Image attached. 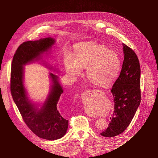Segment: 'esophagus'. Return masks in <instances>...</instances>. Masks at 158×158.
Segmentation results:
<instances>
[{
	"label": "esophagus",
	"mask_w": 158,
	"mask_h": 158,
	"mask_svg": "<svg viewBox=\"0 0 158 158\" xmlns=\"http://www.w3.org/2000/svg\"><path fill=\"white\" fill-rule=\"evenodd\" d=\"M89 115H91V116H92V114H90V113H89Z\"/></svg>",
	"instance_id": "obj_1"
}]
</instances>
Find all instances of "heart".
<instances>
[{
	"mask_svg": "<svg viewBox=\"0 0 158 158\" xmlns=\"http://www.w3.org/2000/svg\"><path fill=\"white\" fill-rule=\"evenodd\" d=\"M67 72L77 76L81 68H86V75L93 84L106 87L117 78L120 61L118 55L106 47L95 44L79 45L76 48L74 58L69 56L64 61Z\"/></svg>",
	"mask_w": 158,
	"mask_h": 158,
	"instance_id": "1",
	"label": "heart"
}]
</instances>
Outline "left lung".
Segmentation results:
<instances>
[{"mask_svg":"<svg viewBox=\"0 0 158 158\" xmlns=\"http://www.w3.org/2000/svg\"><path fill=\"white\" fill-rule=\"evenodd\" d=\"M124 60L117 79L111 89L114 98V111L107 128L101 135L117 136L125 131L133 118L141 102L140 66L135 51L123 44Z\"/></svg>","mask_w":158,"mask_h":158,"instance_id":"obj_1","label":"left lung"}]
</instances>
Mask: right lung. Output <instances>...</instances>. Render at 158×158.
I'll use <instances>...</instances> for the list:
<instances>
[{"instance_id":"obj_1","label":"right lung","mask_w":158,"mask_h":158,"mask_svg":"<svg viewBox=\"0 0 158 158\" xmlns=\"http://www.w3.org/2000/svg\"><path fill=\"white\" fill-rule=\"evenodd\" d=\"M54 42V39L46 38L22 43L14 54L11 70V94L24 122L33 133L48 140L61 138L68 129L69 120L57 108L63 90L57 81L58 77L51 73L53 81L51 93L43 107L40 110H37L28 100L23 86V65L37 60L40 54L47 51Z\"/></svg>"}]
</instances>
